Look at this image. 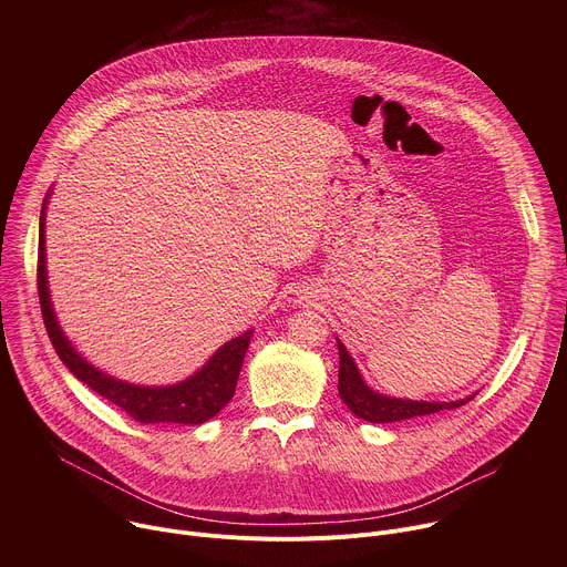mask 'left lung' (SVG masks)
<instances>
[{
    "label": "left lung",
    "mask_w": 567,
    "mask_h": 567,
    "mask_svg": "<svg viewBox=\"0 0 567 567\" xmlns=\"http://www.w3.org/2000/svg\"><path fill=\"white\" fill-rule=\"evenodd\" d=\"M337 346H339V394L346 406L359 420H365L372 424H390V422H401V420H411L420 415H433L449 409H460L462 403L473 399V396H466L460 401H411V399H394V396L379 394L365 385L346 346L341 341H337Z\"/></svg>",
    "instance_id": "left-lung-1"
}]
</instances>
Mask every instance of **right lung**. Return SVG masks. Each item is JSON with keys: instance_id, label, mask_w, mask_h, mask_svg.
<instances>
[{"instance_id": "right-lung-1", "label": "right lung", "mask_w": 567, "mask_h": 567, "mask_svg": "<svg viewBox=\"0 0 567 567\" xmlns=\"http://www.w3.org/2000/svg\"><path fill=\"white\" fill-rule=\"evenodd\" d=\"M44 256L47 254H44V206H42L40 245H38V296H40L42 318H44L49 339L58 357L69 368V372H73L75 379L90 385L94 392L112 401L114 406H118L123 413H127L132 420L141 424H161V422L190 424V426L204 424L210 417H215L233 399L241 361H245L254 330L224 343L199 372H195L190 379L182 383L152 388V385H134L127 381H118L101 372L92 363H87L62 334L58 318L53 313L51 298H49Z\"/></svg>"}]
</instances>
